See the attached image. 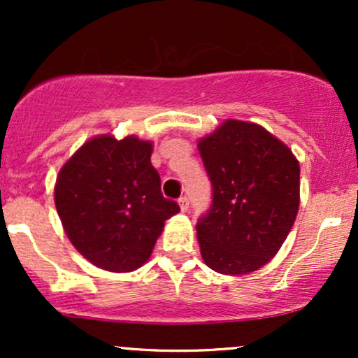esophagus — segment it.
<instances>
[{"label": "esophagus", "mask_w": 358, "mask_h": 358, "mask_svg": "<svg viewBox=\"0 0 358 358\" xmlns=\"http://www.w3.org/2000/svg\"><path fill=\"white\" fill-rule=\"evenodd\" d=\"M178 205H180V208H182V212H187L188 210V199L187 196H180L178 199Z\"/></svg>", "instance_id": "1"}]
</instances>
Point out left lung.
Segmentation results:
<instances>
[{
    "label": "left lung",
    "instance_id": "left-lung-1",
    "mask_svg": "<svg viewBox=\"0 0 358 358\" xmlns=\"http://www.w3.org/2000/svg\"><path fill=\"white\" fill-rule=\"evenodd\" d=\"M212 205L196 224L200 252L215 273L242 276L278 254L296 220L299 163L264 127L227 119L199 141Z\"/></svg>",
    "mask_w": 358,
    "mask_h": 358
}]
</instances>
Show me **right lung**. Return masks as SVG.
I'll list each match as a JSON object with an SVG mask.
<instances>
[{"mask_svg":"<svg viewBox=\"0 0 358 358\" xmlns=\"http://www.w3.org/2000/svg\"><path fill=\"white\" fill-rule=\"evenodd\" d=\"M153 143L101 134L60 168L55 207L64 231L97 268L129 273L150 259L165 220L180 212L162 193Z\"/></svg>","mask_w":358,"mask_h":358,"instance_id":"add662e5","label":"right lung"}]
</instances>
